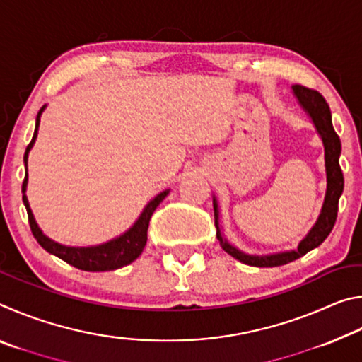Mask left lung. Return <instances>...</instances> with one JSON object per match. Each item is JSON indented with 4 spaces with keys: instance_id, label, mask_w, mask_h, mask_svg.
I'll use <instances>...</instances> for the list:
<instances>
[{
    "instance_id": "obj_1",
    "label": "left lung",
    "mask_w": 362,
    "mask_h": 362,
    "mask_svg": "<svg viewBox=\"0 0 362 362\" xmlns=\"http://www.w3.org/2000/svg\"><path fill=\"white\" fill-rule=\"evenodd\" d=\"M293 95L297 97L300 103L306 113L310 115L311 121L316 127L317 134L322 139L324 144V161H326V175H327V189H326V198H324V204L320 217H317L313 228L310 230L302 241H300L297 250H287V252L272 254V255H249L241 252L240 249L225 240L218 225V204L216 196H214V217H216V228H217V240L220 241V246L226 254L235 257L236 260H240L246 265L250 267H279L286 265V263L297 260L298 257L305 255L310 250L320 246V244L326 240L329 233L332 231L337 212H339V199L343 192V173L340 169V153H341V144L340 139L337 136L332 126V115H330V108L324 97L315 89L305 88V86L296 84L292 86Z\"/></svg>"
}]
</instances>
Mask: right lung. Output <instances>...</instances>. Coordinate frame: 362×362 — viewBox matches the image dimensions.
<instances>
[{"instance_id": "right-lung-1", "label": "right lung", "mask_w": 362, "mask_h": 362, "mask_svg": "<svg viewBox=\"0 0 362 362\" xmlns=\"http://www.w3.org/2000/svg\"><path fill=\"white\" fill-rule=\"evenodd\" d=\"M45 108L46 105H42L38 112V116H36L33 139L27 146L25 155H23L25 166H27L28 153L32 150L36 136H38L40 118H41V113L45 112ZM27 182H28V175L25 173V179H23V183H22V193H23L22 199H23V204H25V209L28 214V223H30V228H32L35 240L38 241L40 246L45 250H47L49 254L56 255L59 259L70 263V265H73L75 268L84 269V272H112V269L126 267L136 260L137 257L142 254V250L146 244V231H148V223L153 212H155L159 203H161V201L169 194V189H166V192L155 196V198L146 204L144 212L140 214L137 222L134 223L126 233H122L121 236L115 238V240L99 244V246H93V247H70V246H64V244H59L56 241L49 240L46 235H42L41 228L33 217L32 209H30V204L25 194Z\"/></svg>"}]
</instances>
